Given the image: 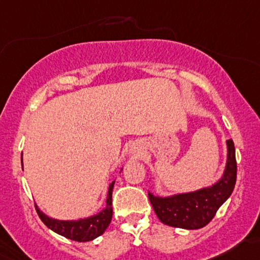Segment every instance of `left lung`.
Here are the masks:
<instances>
[{"mask_svg": "<svg viewBox=\"0 0 260 260\" xmlns=\"http://www.w3.org/2000/svg\"><path fill=\"white\" fill-rule=\"evenodd\" d=\"M227 147L226 170L217 184L172 198H158L148 193L150 204L162 223L185 230H199L215 217L217 210L230 198L236 185L237 161L232 139L227 141Z\"/></svg>", "mask_w": 260, "mask_h": 260, "instance_id": "1", "label": "left lung"}]
</instances>
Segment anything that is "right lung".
I'll list each match as a JSON object with an SVG mask.
<instances>
[{
    "mask_svg": "<svg viewBox=\"0 0 260 260\" xmlns=\"http://www.w3.org/2000/svg\"><path fill=\"white\" fill-rule=\"evenodd\" d=\"M113 185H115V181H112V184L108 187L106 207L98 215L91 216L88 218L79 219V221H58V219L49 218L47 215H44L36 205L37 213H38L43 223L58 235H61L62 237H67V238L76 242L92 241L106 231L108 224L111 223V219H112Z\"/></svg>",
    "mask_w": 260,
    "mask_h": 260,
    "instance_id": "obj_1",
    "label": "right lung"
}]
</instances>
